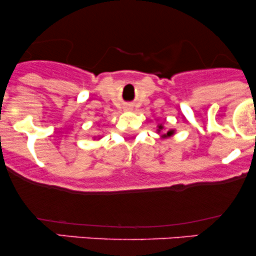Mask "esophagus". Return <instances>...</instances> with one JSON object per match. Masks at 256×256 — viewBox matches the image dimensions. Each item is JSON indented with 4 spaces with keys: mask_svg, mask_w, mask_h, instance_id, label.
<instances>
[{
    "mask_svg": "<svg viewBox=\"0 0 256 256\" xmlns=\"http://www.w3.org/2000/svg\"><path fill=\"white\" fill-rule=\"evenodd\" d=\"M132 110L131 106H128V107H125V110Z\"/></svg>",
    "mask_w": 256,
    "mask_h": 256,
    "instance_id": "esophagus-1",
    "label": "esophagus"
}]
</instances>
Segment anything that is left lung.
<instances>
[{"label": "left lung", "mask_w": 256, "mask_h": 256, "mask_svg": "<svg viewBox=\"0 0 256 256\" xmlns=\"http://www.w3.org/2000/svg\"><path fill=\"white\" fill-rule=\"evenodd\" d=\"M156 128H158V130H156L158 134H162L164 130H165V128H164L162 124H158ZM174 132H176V130H173V128H170L168 131H166V132H164V134H161V138H164V140H165V138L171 137V136H173V134H174Z\"/></svg>", "instance_id": "8db88e82"}]
</instances>
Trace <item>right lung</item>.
<instances>
[{
  "label": "right lung",
  "mask_w": 256,
  "mask_h": 256,
  "mask_svg": "<svg viewBox=\"0 0 256 256\" xmlns=\"http://www.w3.org/2000/svg\"><path fill=\"white\" fill-rule=\"evenodd\" d=\"M96 138H101V136H95L94 137V140H96Z\"/></svg>",
  "instance_id": "1"
}]
</instances>
